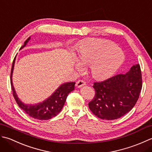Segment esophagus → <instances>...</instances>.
<instances>
[{"mask_svg":"<svg viewBox=\"0 0 152 152\" xmlns=\"http://www.w3.org/2000/svg\"><path fill=\"white\" fill-rule=\"evenodd\" d=\"M86 85V83L83 80H79L76 83V86L77 88H80L82 86H85Z\"/></svg>","mask_w":152,"mask_h":152,"instance_id":"34e87169","label":"esophagus"}]
</instances>
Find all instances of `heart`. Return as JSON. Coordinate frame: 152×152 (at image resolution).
<instances>
[{
  "mask_svg": "<svg viewBox=\"0 0 152 152\" xmlns=\"http://www.w3.org/2000/svg\"><path fill=\"white\" fill-rule=\"evenodd\" d=\"M75 68L89 66L92 76L105 79L112 76L125 61V54L113 42L105 39H91L82 42L77 50Z\"/></svg>",
  "mask_w": 152,
  "mask_h": 152,
  "instance_id": "b5f03b06",
  "label": "heart"
}]
</instances>
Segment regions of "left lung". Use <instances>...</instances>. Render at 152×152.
<instances>
[{"mask_svg": "<svg viewBox=\"0 0 152 152\" xmlns=\"http://www.w3.org/2000/svg\"><path fill=\"white\" fill-rule=\"evenodd\" d=\"M140 65H133L125 74H119L100 83H94V98L90 110L102 119L114 120L131 111L137 103L142 89Z\"/></svg>", "mask_w": 152, "mask_h": 152, "instance_id": "obj_1", "label": "left lung"}]
</instances>
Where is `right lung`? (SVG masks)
I'll list each match as a JSON object with an SVG mask.
<instances>
[{
  "label": "right lung",
  "instance_id": "right-lung-1",
  "mask_svg": "<svg viewBox=\"0 0 152 152\" xmlns=\"http://www.w3.org/2000/svg\"><path fill=\"white\" fill-rule=\"evenodd\" d=\"M31 37L25 41L23 45L20 48V50L27 45ZM15 61V57L12 63L10 83L12 91H13V96L19 107L29 116L39 120H48L56 116L63 108L68 94L75 88V83L70 82L63 83L50 96L46 98L43 102L35 104H25L18 97L13 85V81H12V75H13Z\"/></svg>",
  "mask_w": 152,
  "mask_h": 152
}]
</instances>
